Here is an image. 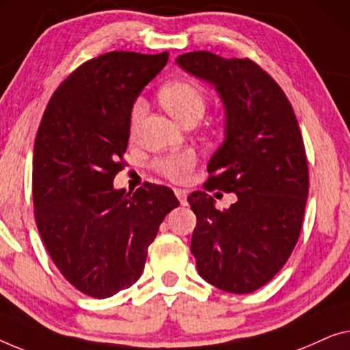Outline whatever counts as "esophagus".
Segmentation results:
<instances>
[{
  "label": "esophagus",
  "mask_w": 350,
  "mask_h": 350,
  "mask_svg": "<svg viewBox=\"0 0 350 350\" xmlns=\"http://www.w3.org/2000/svg\"><path fill=\"white\" fill-rule=\"evenodd\" d=\"M174 195L177 196V200L180 201V204H185L187 203V191L185 190L174 189Z\"/></svg>",
  "instance_id": "34e87169"
}]
</instances>
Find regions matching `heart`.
<instances>
[{"instance_id": "obj_1", "label": "heart", "mask_w": 350, "mask_h": 350, "mask_svg": "<svg viewBox=\"0 0 350 350\" xmlns=\"http://www.w3.org/2000/svg\"><path fill=\"white\" fill-rule=\"evenodd\" d=\"M160 103L166 111L180 124H196L206 111V93L195 83L189 81H173L161 87L159 93ZM146 112V101L137 98L130 111V124L135 126ZM196 165V155L190 150L176 152L161 157L154 163V170L160 176L173 182H182L189 177L190 171Z\"/></svg>"}]
</instances>
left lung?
Segmentation results:
<instances>
[{
	"instance_id": "1",
	"label": "left lung",
	"mask_w": 350,
	"mask_h": 350,
	"mask_svg": "<svg viewBox=\"0 0 350 350\" xmlns=\"http://www.w3.org/2000/svg\"><path fill=\"white\" fill-rule=\"evenodd\" d=\"M176 63L213 83L225 107V141L204 190L238 196L225 211L206 191L187 198L196 215V269L224 292H255L280 271L301 231L309 173L298 120L278 82L249 58L200 51Z\"/></svg>"
}]
</instances>
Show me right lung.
<instances>
[{
  "instance_id": "1",
  "label": "right lung",
  "mask_w": 350,
  "mask_h": 350,
  "mask_svg": "<svg viewBox=\"0 0 350 350\" xmlns=\"http://www.w3.org/2000/svg\"><path fill=\"white\" fill-rule=\"evenodd\" d=\"M168 52H109L60 83L33 152L34 219L49 255L79 292L109 298L144 271L147 247L179 206L170 187L116 190L130 137V111L163 70Z\"/></svg>"
}]
</instances>
